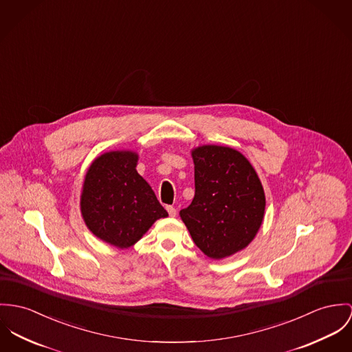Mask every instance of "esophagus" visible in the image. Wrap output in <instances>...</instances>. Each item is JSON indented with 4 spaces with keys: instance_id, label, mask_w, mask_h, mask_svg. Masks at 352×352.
Segmentation results:
<instances>
[{
    "instance_id": "obj_1",
    "label": "esophagus",
    "mask_w": 352,
    "mask_h": 352,
    "mask_svg": "<svg viewBox=\"0 0 352 352\" xmlns=\"http://www.w3.org/2000/svg\"><path fill=\"white\" fill-rule=\"evenodd\" d=\"M166 211H168V214H169V217H176V208L175 207H172V206H166Z\"/></svg>"
}]
</instances>
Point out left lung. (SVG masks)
I'll return each mask as SVG.
<instances>
[{
  "mask_svg": "<svg viewBox=\"0 0 352 352\" xmlns=\"http://www.w3.org/2000/svg\"><path fill=\"white\" fill-rule=\"evenodd\" d=\"M195 196L180 211L195 245L221 259L245 249L265 212V193L254 168L238 151L206 145L192 152Z\"/></svg>",
  "mask_w": 352,
  "mask_h": 352,
  "instance_id": "left-lung-1",
  "label": "left lung"
}]
</instances>
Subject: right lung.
<instances>
[{"mask_svg": "<svg viewBox=\"0 0 352 352\" xmlns=\"http://www.w3.org/2000/svg\"><path fill=\"white\" fill-rule=\"evenodd\" d=\"M137 155L109 152L90 166L80 210L91 232L102 241L129 248L155 221L168 217L151 186L137 173Z\"/></svg>", "mask_w": 352, "mask_h": 352, "instance_id": "obj_1", "label": "right lung"}]
</instances>
